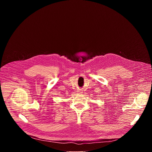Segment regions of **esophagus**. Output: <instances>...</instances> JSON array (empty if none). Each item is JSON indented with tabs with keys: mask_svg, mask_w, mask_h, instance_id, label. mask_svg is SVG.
<instances>
[{
	"mask_svg": "<svg viewBox=\"0 0 152 152\" xmlns=\"http://www.w3.org/2000/svg\"><path fill=\"white\" fill-rule=\"evenodd\" d=\"M77 93H80V94H82L83 91L82 90V89H79V90H77Z\"/></svg>",
	"mask_w": 152,
	"mask_h": 152,
	"instance_id": "1",
	"label": "esophagus"
}]
</instances>
